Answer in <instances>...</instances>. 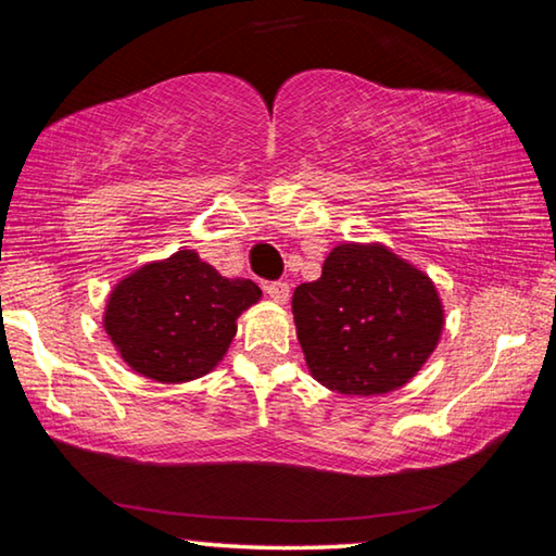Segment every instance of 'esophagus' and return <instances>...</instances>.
Wrapping results in <instances>:
<instances>
[{
  "mask_svg": "<svg viewBox=\"0 0 556 556\" xmlns=\"http://www.w3.org/2000/svg\"><path fill=\"white\" fill-rule=\"evenodd\" d=\"M265 291L269 294V299L277 301V304H287V301H289V285H287V281H269V285H265Z\"/></svg>",
  "mask_w": 556,
  "mask_h": 556,
  "instance_id": "1",
  "label": "esophagus"
}]
</instances>
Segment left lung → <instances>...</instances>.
<instances>
[{
    "mask_svg": "<svg viewBox=\"0 0 556 556\" xmlns=\"http://www.w3.org/2000/svg\"><path fill=\"white\" fill-rule=\"evenodd\" d=\"M291 312L314 380L361 397L409 382L444 328L434 281L378 242L333 248Z\"/></svg>",
    "mask_w": 556,
    "mask_h": 556,
    "instance_id": "left-lung-1",
    "label": "left lung"
}]
</instances>
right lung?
<instances>
[{
  "mask_svg": "<svg viewBox=\"0 0 556 556\" xmlns=\"http://www.w3.org/2000/svg\"><path fill=\"white\" fill-rule=\"evenodd\" d=\"M260 296L252 279H225L193 250H178L122 279L102 324L131 370L156 382H188L223 361L235 321Z\"/></svg>",
  "mask_w": 556,
  "mask_h": 556,
  "instance_id": "right-lung-1",
  "label": "right lung"
}]
</instances>
